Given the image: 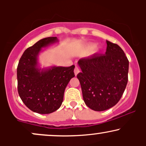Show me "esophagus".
<instances>
[{
	"label": "esophagus",
	"instance_id": "34e87169",
	"mask_svg": "<svg viewBox=\"0 0 146 146\" xmlns=\"http://www.w3.org/2000/svg\"><path fill=\"white\" fill-rule=\"evenodd\" d=\"M80 68H79L78 67H77V66H76V67H75V69H74V73H75V75H77L79 73H80Z\"/></svg>",
	"mask_w": 146,
	"mask_h": 146
}]
</instances>
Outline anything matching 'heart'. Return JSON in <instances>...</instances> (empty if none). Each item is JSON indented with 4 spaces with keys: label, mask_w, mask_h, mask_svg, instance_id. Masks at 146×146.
I'll return each mask as SVG.
<instances>
[{
    "label": "heart",
    "mask_w": 146,
    "mask_h": 146,
    "mask_svg": "<svg viewBox=\"0 0 146 146\" xmlns=\"http://www.w3.org/2000/svg\"><path fill=\"white\" fill-rule=\"evenodd\" d=\"M95 44L94 43H88V44H87L86 46H85L84 52L86 53H88L93 51L94 48H95L94 51H95V50L97 49V48H95Z\"/></svg>",
    "instance_id": "1"
}]
</instances>
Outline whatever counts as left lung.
I'll return each mask as SVG.
<instances>
[{
	"instance_id": "left-lung-1",
	"label": "left lung",
	"mask_w": 146,
	"mask_h": 146,
	"mask_svg": "<svg viewBox=\"0 0 146 146\" xmlns=\"http://www.w3.org/2000/svg\"><path fill=\"white\" fill-rule=\"evenodd\" d=\"M105 54L95 53L82 58V72L77 78L81 85L84 101L88 108L104 111L120 100L128 83L129 61L119 45L106 40Z\"/></svg>"
}]
</instances>
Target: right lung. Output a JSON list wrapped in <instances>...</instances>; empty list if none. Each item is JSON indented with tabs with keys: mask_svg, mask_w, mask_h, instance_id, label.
<instances>
[{
	"mask_svg": "<svg viewBox=\"0 0 146 146\" xmlns=\"http://www.w3.org/2000/svg\"><path fill=\"white\" fill-rule=\"evenodd\" d=\"M57 37L40 40L25 50L17 67L18 91L25 106L35 113L49 114L61 106L65 88L75 77L74 65L41 68L38 58L42 48L58 42Z\"/></svg>",
	"mask_w": 146,
	"mask_h": 146,
	"instance_id": "obj_1",
	"label": "right lung"
}]
</instances>
